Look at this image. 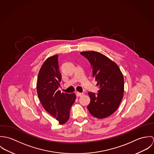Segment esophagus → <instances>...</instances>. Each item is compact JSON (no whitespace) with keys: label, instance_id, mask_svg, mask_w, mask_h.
Here are the masks:
<instances>
[{"label":"esophagus","instance_id":"esophagus-1","mask_svg":"<svg viewBox=\"0 0 154 154\" xmlns=\"http://www.w3.org/2000/svg\"><path fill=\"white\" fill-rule=\"evenodd\" d=\"M84 93H81V92H76V96L77 97H81L82 95H83Z\"/></svg>","mask_w":154,"mask_h":154}]
</instances>
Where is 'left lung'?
<instances>
[{
  "mask_svg": "<svg viewBox=\"0 0 154 154\" xmlns=\"http://www.w3.org/2000/svg\"><path fill=\"white\" fill-rule=\"evenodd\" d=\"M90 62L92 76L100 89L95 95L88 92L91 102L87 106L91 114L104 119L119 107L124 93V78L117 65L105 55L94 51L81 52Z\"/></svg>",
  "mask_w": 154,
  "mask_h": 154,
  "instance_id": "1",
  "label": "left lung"
}]
</instances>
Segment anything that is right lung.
<instances>
[{
	"instance_id": "obj_1",
	"label": "right lung",
	"mask_w": 154,
	"mask_h": 154,
	"mask_svg": "<svg viewBox=\"0 0 154 154\" xmlns=\"http://www.w3.org/2000/svg\"><path fill=\"white\" fill-rule=\"evenodd\" d=\"M62 80L59 70L58 55L47 58L38 73L37 91L45 111L54 117L60 125L67 122L70 110L76 98L75 93L61 92L58 88Z\"/></svg>"
}]
</instances>
